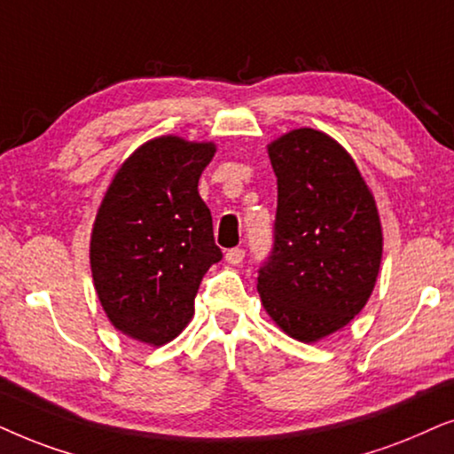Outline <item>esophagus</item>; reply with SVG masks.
I'll return each instance as SVG.
<instances>
[{
    "label": "esophagus",
    "mask_w": 454,
    "mask_h": 454,
    "mask_svg": "<svg viewBox=\"0 0 454 454\" xmlns=\"http://www.w3.org/2000/svg\"><path fill=\"white\" fill-rule=\"evenodd\" d=\"M245 259V251L243 249H231L226 251V262L231 265H239Z\"/></svg>",
    "instance_id": "1"
}]
</instances>
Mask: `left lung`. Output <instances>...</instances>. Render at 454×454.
<instances>
[{
	"label": "left lung",
	"instance_id": "1",
	"mask_svg": "<svg viewBox=\"0 0 454 454\" xmlns=\"http://www.w3.org/2000/svg\"><path fill=\"white\" fill-rule=\"evenodd\" d=\"M268 155L278 209L257 293L284 334L317 342L353 322L372 297L384 247L378 205L348 151L322 130H290Z\"/></svg>",
	"mask_w": 454,
	"mask_h": 454
}]
</instances>
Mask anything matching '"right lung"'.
Listing matches in <instances>:
<instances>
[{
    "instance_id": "right-lung-1",
    "label": "right lung",
    "mask_w": 454,
    "mask_h": 454,
    "mask_svg": "<svg viewBox=\"0 0 454 454\" xmlns=\"http://www.w3.org/2000/svg\"><path fill=\"white\" fill-rule=\"evenodd\" d=\"M215 143L164 135L126 157L90 232V274L107 319L124 336L161 347L195 316L205 271L222 259L199 178Z\"/></svg>"
}]
</instances>
